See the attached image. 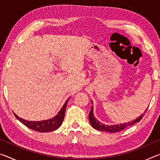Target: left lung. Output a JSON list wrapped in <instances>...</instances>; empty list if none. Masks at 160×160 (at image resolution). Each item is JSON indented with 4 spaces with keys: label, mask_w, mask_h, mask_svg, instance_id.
<instances>
[{
    "label": "left lung",
    "mask_w": 160,
    "mask_h": 160,
    "mask_svg": "<svg viewBox=\"0 0 160 160\" xmlns=\"http://www.w3.org/2000/svg\"><path fill=\"white\" fill-rule=\"evenodd\" d=\"M92 102V101H91ZM148 109L145 110V113L147 112ZM144 116V113H142L141 115L138 116L136 119H135L134 121H132L131 123H122V124H118V125H105V124H103L102 123H100L99 121L97 120V119L95 118L94 116V113H93V106H92V109L90 113H89V120H90V122L91 123L92 126L93 127L94 129L96 130H99V131H107L109 132H118L123 130L124 128H127V127L132 125L137 122H139V121L141 120L142 118Z\"/></svg>",
    "instance_id": "obj_1"
}]
</instances>
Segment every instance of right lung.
<instances>
[{"instance_id":"add662e5","label":"right lung","mask_w":160,"mask_h":160,"mask_svg":"<svg viewBox=\"0 0 160 160\" xmlns=\"http://www.w3.org/2000/svg\"><path fill=\"white\" fill-rule=\"evenodd\" d=\"M69 99L70 97L66 100V102H65L63 107H62L61 109L59 111L58 114L56 116H54L53 118L51 119H48V120H44V121H27V120H25V119L20 118L18 115H16L15 113H14V115L22 123H23L24 125L26 126L27 127H28L29 128L34 130V131H39L41 132L53 131H55V130L58 129L59 127L61 126L62 123H63V119H64V116H65V112H66V109L67 107V104Z\"/></svg>"}]
</instances>
